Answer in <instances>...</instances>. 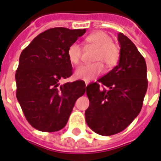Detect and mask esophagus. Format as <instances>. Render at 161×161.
I'll list each match as a JSON object with an SVG mask.
<instances>
[{
  "label": "esophagus",
  "mask_w": 161,
  "mask_h": 161,
  "mask_svg": "<svg viewBox=\"0 0 161 161\" xmlns=\"http://www.w3.org/2000/svg\"><path fill=\"white\" fill-rule=\"evenodd\" d=\"M88 84H89V82H85V85L87 86V85H88Z\"/></svg>",
  "instance_id": "34e87169"
}]
</instances>
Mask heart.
<instances>
[{
  "label": "heart",
  "mask_w": 161,
  "mask_h": 161,
  "mask_svg": "<svg viewBox=\"0 0 161 161\" xmlns=\"http://www.w3.org/2000/svg\"><path fill=\"white\" fill-rule=\"evenodd\" d=\"M85 41L89 46L96 49L93 57V61L96 62L78 67L74 75L78 79L89 81L102 73L103 66L106 68H111L117 64L120 58V50L113 43L112 38L103 31L89 34L86 37ZM67 54L70 62L78 65L81 61L83 49L78 43L74 42L69 45Z\"/></svg>",
  "instance_id": "1"
}]
</instances>
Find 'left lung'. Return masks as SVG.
<instances>
[{
	"instance_id": "obj_1",
	"label": "left lung",
	"mask_w": 161,
	"mask_h": 161,
	"mask_svg": "<svg viewBox=\"0 0 161 161\" xmlns=\"http://www.w3.org/2000/svg\"><path fill=\"white\" fill-rule=\"evenodd\" d=\"M118 65L95 83L86 87L89 106L86 122L94 132L110 136L127 128L140 112L147 88V67L143 56L122 33L118 34ZM103 84L108 90L99 89Z\"/></svg>"
}]
</instances>
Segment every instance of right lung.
I'll use <instances>...</instances> for the list:
<instances>
[{"instance_id": "1", "label": "right lung", "mask_w": 161, "mask_h": 161, "mask_svg": "<svg viewBox=\"0 0 161 161\" xmlns=\"http://www.w3.org/2000/svg\"><path fill=\"white\" fill-rule=\"evenodd\" d=\"M85 32L61 27L47 29L22 51L15 74L16 94L27 121L35 129H62L76 100L85 93L83 80L59 84L72 74L67 49Z\"/></svg>"}]
</instances>
